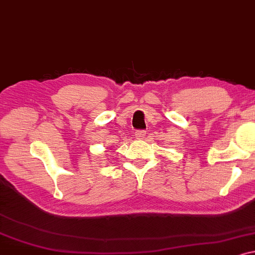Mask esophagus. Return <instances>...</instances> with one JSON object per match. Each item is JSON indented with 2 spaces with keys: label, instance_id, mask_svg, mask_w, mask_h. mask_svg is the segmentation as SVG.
Segmentation results:
<instances>
[{
  "label": "esophagus",
  "instance_id": "obj_1",
  "mask_svg": "<svg viewBox=\"0 0 255 255\" xmlns=\"http://www.w3.org/2000/svg\"><path fill=\"white\" fill-rule=\"evenodd\" d=\"M135 136H136V138H143L144 136H145V131L144 130H136L135 131Z\"/></svg>",
  "mask_w": 255,
  "mask_h": 255
}]
</instances>
